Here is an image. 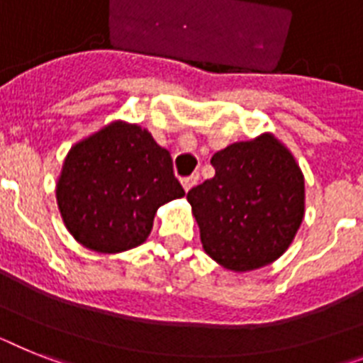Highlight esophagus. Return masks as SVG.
<instances>
[{"instance_id":"34e87169","label":"esophagus","mask_w":363,"mask_h":363,"mask_svg":"<svg viewBox=\"0 0 363 363\" xmlns=\"http://www.w3.org/2000/svg\"><path fill=\"white\" fill-rule=\"evenodd\" d=\"M181 182H182V188H184V191H190L191 188H194L197 184V175L184 177V179H182Z\"/></svg>"}]
</instances>
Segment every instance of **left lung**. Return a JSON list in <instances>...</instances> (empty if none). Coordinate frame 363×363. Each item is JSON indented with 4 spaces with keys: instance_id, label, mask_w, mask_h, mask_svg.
Wrapping results in <instances>:
<instances>
[{
    "instance_id": "left-lung-1",
    "label": "left lung",
    "mask_w": 363,
    "mask_h": 363,
    "mask_svg": "<svg viewBox=\"0 0 363 363\" xmlns=\"http://www.w3.org/2000/svg\"><path fill=\"white\" fill-rule=\"evenodd\" d=\"M210 162L216 175L186 196L206 255L236 273L282 257L304 218V175L290 149L264 133Z\"/></svg>"
}]
</instances>
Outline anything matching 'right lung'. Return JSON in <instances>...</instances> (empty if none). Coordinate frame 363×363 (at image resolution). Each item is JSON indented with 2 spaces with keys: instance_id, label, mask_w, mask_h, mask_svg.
I'll list each match as a JSON object with an SVG mask.
<instances>
[{
  "instance_id": "1",
  "label": "right lung",
  "mask_w": 363,
  "mask_h": 363,
  "mask_svg": "<svg viewBox=\"0 0 363 363\" xmlns=\"http://www.w3.org/2000/svg\"><path fill=\"white\" fill-rule=\"evenodd\" d=\"M55 194L73 238L116 255L142 245L157 210L184 190L169 151L144 127L116 120L69 149Z\"/></svg>"
}]
</instances>
